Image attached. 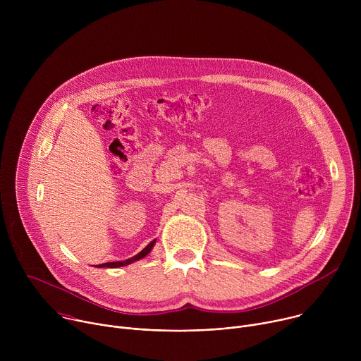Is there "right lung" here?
<instances>
[{
    "label": "right lung",
    "instance_id": "right-lung-1",
    "mask_svg": "<svg viewBox=\"0 0 361 361\" xmlns=\"http://www.w3.org/2000/svg\"><path fill=\"white\" fill-rule=\"evenodd\" d=\"M154 243L156 241H151L144 250H141L138 254H135L134 257H131V259H127V260H124V262H114V263H104V264H99V267H110V269H116V267H123V266H127V264H131V263H134V262H137V260H140V259H144V257L151 251V248H152V245H154Z\"/></svg>",
    "mask_w": 361,
    "mask_h": 361
}]
</instances>
